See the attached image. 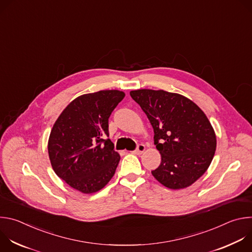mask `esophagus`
I'll return each mask as SVG.
<instances>
[{"mask_svg": "<svg viewBox=\"0 0 252 252\" xmlns=\"http://www.w3.org/2000/svg\"><path fill=\"white\" fill-rule=\"evenodd\" d=\"M145 151H146V146L138 145L137 148H136V150H135L134 152H132V154H134V155H141Z\"/></svg>", "mask_w": 252, "mask_h": 252, "instance_id": "1", "label": "esophagus"}]
</instances>
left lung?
<instances>
[{
	"instance_id": "1",
	"label": "left lung",
	"mask_w": 252,
	"mask_h": 252,
	"mask_svg": "<svg viewBox=\"0 0 252 252\" xmlns=\"http://www.w3.org/2000/svg\"><path fill=\"white\" fill-rule=\"evenodd\" d=\"M147 115L161 156L155 178L170 189H186L203 175L217 150V135L200 107L185 95L162 90L129 93Z\"/></svg>"
}]
</instances>
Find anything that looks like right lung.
I'll list each match as a JSON object with an SVG mask.
<instances>
[{
	"label": "right lung",
	"mask_w": 252,
	"mask_h": 252,
	"mask_svg": "<svg viewBox=\"0 0 252 252\" xmlns=\"http://www.w3.org/2000/svg\"><path fill=\"white\" fill-rule=\"evenodd\" d=\"M126 94L106 90L71 100L53 126L48 152L56 174L70 188L90 194L114 176L120 155L109 136V118Z\"/></svg>",
	"instance_id": "add662e5"
}]
</instances>
